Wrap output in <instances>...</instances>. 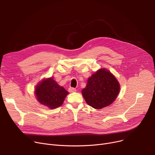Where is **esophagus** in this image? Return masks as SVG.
Segmentation results:
<instances>
[{"instance_id": "34e87169", "label": "esophagus", "mask_w": 155, "mask_h": 155, "mask_svg": "<svg viewBox=\"0 0 155 155\" xmlns=\"http://www.w3.org/2000/svg\"><path fill=\"white\" fill-rule=\"evenodd\" d=\"M68 92H76V89L75 88L70 87L68 88Z\"/></svg>"}]
</instances>
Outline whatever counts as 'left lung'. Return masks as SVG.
Here are the masks:
<instances>
[{
	"mask_svg": "<svg viewBox=\"0 0 155 155\" xmlns=\"http://www.w3.org/2000/svg\"><path fill=\"white\" fill-rule=\"evenodd\" d=\"M119 91L120 84L115 76L106 68H101L88 78L82 93L88 105L101 109L114 102Z\"/></svg>",
	"mask_w": 155,
	"mask_h": 155,
	"instance_id": "obj_1",
	"label": "left lung"
}]
</instances>
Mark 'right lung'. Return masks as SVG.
I'll return each mask as SVG.
<instances>
[{"mask_svg":"<svg viewBox=\"0 0 155 155\" xmlns=\"http://www.w3.org/2000/svg\"><path fill=\"white\" fill-rule=\"evenodd\" d=\"M35 94L37 101L50 109L63 104L68 92L60 86L53 77L43 79L36 85Z\"/></svg>","mask_w":155,"mask_h":155,"instance_id":"1","label":"right lung"}]
</instances>
